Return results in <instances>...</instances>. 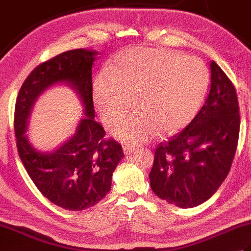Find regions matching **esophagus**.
I'll return each instance as SVG.
<instances>
[{"mask_svg": "<svg viewBox=\"0 0 251 251\" xmlns=\"http://www.w3.org/2000/svg\"><path fill=\"white\" fill-rule=\"evenodd\" d=\"M123 151H124L125 155H130L131 153H134L136 151L135 147H131L129 145H123Z\"/></svg>", "mask_w": 251, "mask_h": 251, "instance_id": "1", "label": "esophagus"}]
</instances>
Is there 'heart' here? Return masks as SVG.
Listing matches in <instances>:
<instances>
[{
  "instance_id": "obj_1",
  "label": "heart",
  "mask_w": 251,
  "mask_h": 251,
  "mask_svg": "<svg viewBox=\"0 0 251 251\" xmlns=\"http://www.w3.org/2000/svg\"><path fill=\"white\" fill-rule=\"evenodd\" d=\"M208 71L196 57L167 50L129 49L117 56L113 70L101 71L93 83V102L105 125L125 113L132 98L136 109L112 128L131 146L163 132L182 128L199 110Z\"/></svg>"
}]
</instances>
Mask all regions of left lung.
<instances>
[{"label":"left lung","instance_id":"left-lung-1","mask_svg":"<svg viewBox=\"0 0 251 251\" xmlns=\"http://www.w3.org/2000/svg\"><path fill=\"white\" fill-rule=\"evenodd\" d=\"M205 102L185 128L161 142L149 178L159 199L180 208L209 200L230 172L239 135L236 92L222 69L209 62Z\"/></svg>","mask_w":251,"mask_h":251}]
</instances>
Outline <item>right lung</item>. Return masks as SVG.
<instances>
[{
	"mask_svg": "<svg viewBox=\"0 0 251 251\" xmlns=\"http://www.w3.org/2000/svg\"><path fill=\"white\" fill-rule=\"evenodd\" d=\"M98 51L73 50L37 66L20 88L15 108L19 156L36 188L52 204L78 211L93 207L109 193L112 175L124 157L122 146L104 139L95 121L92 68ZM57 83L78 95L84 117L72 137L50 152L39 151L26 134L31 110L45 90Z\"/></svg>",
	"mask_w": 251,
	"mask_h": 251,
	"instance_id": "obj_1",
	"label": "right lung"
}]
</instances>
